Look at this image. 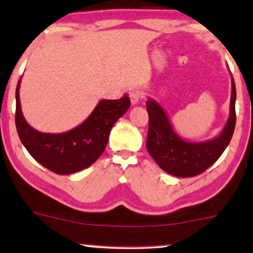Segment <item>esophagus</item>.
I'll list each match as a JSON object with an SVG mask.
<instances>
[{"label": "esophagus", "mask_w": 253, "mask_h": 253, "mask_svg": "<svg viewBox=\"0 0 253 253\" xmlns=\"http://www.w3.org/2000/svg\"><path fill=\"white\" fill-rule=\"evenodd\" d=\"M129 96H130V102H131L132 105H137L139 102V96H141V94H139V92L133 90L130 92Z\"/></svg>", "instance_id": "obj_1"}]
</instances>
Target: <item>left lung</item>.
<instances>
[{
    "instance_id": "8db88e82",
    "label": "left lung",
    "mask_w": 253,
    "mask_h": 253,
    "mask_svg": "<svg viewBox=\"0 0 253 253\" xmlns=\"http://www.w3.org/2000/svg\"><path fill=\"white\" fill-rule=\"evenodd\" d=\"M149 115L147 149L159 167L177 177H192L204 173L214 163L230 144L236 126V85L232 77L230 116L214 138L193 142L175 131L167 112L156 100L148 98Z\"/></svg>"
}]
</instances>
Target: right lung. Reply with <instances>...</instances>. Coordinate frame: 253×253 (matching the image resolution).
Wrapping results in <instances>:
<instances>
[{
	"label": "right lung",
	"instance_id": "add662e5",
	"mask_svg": "<svg viewBox=\"0 0 253 253\" xmlns=\"http://www.w3.org/2000/svg\"><path fill=\"white\" fill-rule=\"evenodd\" d=\"M19 80L15 92V124L19 137L28 153L44 168L59 175L77 173L90 167L105 150L114 124L130 108V99H102L78 126L61 133L41 132L27 123L21 110Z\"/></svg>",
	"mask_w": 253,
	"mask_h": 253
}]
</instances>
